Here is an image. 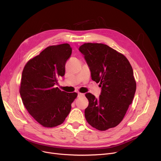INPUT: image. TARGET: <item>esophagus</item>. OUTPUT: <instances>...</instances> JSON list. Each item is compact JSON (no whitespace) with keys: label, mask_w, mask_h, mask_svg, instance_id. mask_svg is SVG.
<instances>
[{"label":"esophagus","mask_w":161,"mask_h":161,"mask_svg":"<svg viewBox=\"0 0 161 161\" xmlns=\"http://www.w3.org/2000/svg\"><path fill=\"white\" fill-rule=\"evenodd\" d=\"M82 96H84V94H83V93H80V92H78V97H82Z\"/></svg>","instance_id":"esophagus-1"}]
</instances>
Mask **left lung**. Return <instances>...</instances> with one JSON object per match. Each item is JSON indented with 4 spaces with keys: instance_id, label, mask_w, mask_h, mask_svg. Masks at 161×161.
Wrapping results in <instances>:
<instances>
[{
    "instance_id": "left-lung-1",
    "label": "left lung",
    "mask_w": 161,
    "mask_h": 161,
    "mask_svg": "<svg viewBox=\"0 0 161 161\" xmlns=\"http://www.w3.org/2000/svg\"><path fill=\"white\" fill-rule=\"evenodd\" d=\"M79 51L89 67L92 80L101 87L98 98L90 92L86 94L89 100L86 119L99 130L114 128L123 120L136 92L132 68L123 54L106 44L86 43Z\"/></svg>"
}]
</instances>
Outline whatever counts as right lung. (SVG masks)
<instances>
[{"mask_svg": "<svg viewBox=\"0 0 161 161\" xmlns=\"http://www.w3.org/2000/svg\"><path fill=\"white\" fill-rule=\"evenodd\" d=\"M72 53L69 44L46 47L25 66L20 95L29 114L45 127L62 124L71 110L76 92L58 87L57 80L65 73V63Z\"/></svg>", "mask_w": 161, "mask_h": 161, "instance_id": "1", "label": "right lung"}]
</instances>
